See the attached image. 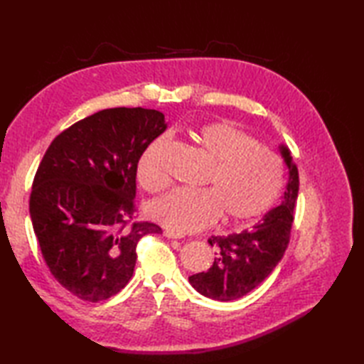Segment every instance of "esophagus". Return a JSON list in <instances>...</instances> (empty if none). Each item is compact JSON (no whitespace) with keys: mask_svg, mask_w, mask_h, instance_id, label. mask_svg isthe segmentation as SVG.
Returning a JSON list of instances; mask_svg holds the SVG:
<instances>
[{"mask_svg":"<svg viewBox=\"0 0 364 364\" xmlns=\"http://www.w3.org/2000/svg\"><path fill=\"white\" fill-rule=\"evenodd\" d=\"M164 236H166L167 239H183V237H184L183 235H178V233H175V231H170V230H166V231H164Z\"/></svg>","mask_w":364,"mask_h":364,"instance_id":"obj_1","label":"esophagus"}]
</instances>
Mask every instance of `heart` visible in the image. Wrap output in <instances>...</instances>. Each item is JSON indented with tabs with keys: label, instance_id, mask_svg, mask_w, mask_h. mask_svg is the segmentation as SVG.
<instances>
[{
	"label": "heart",
	"instance_id": "heart-1",
	"mask_svg": "<svg viewBox=\"0 0 364 364\" xmlns=\"http://www.w3.org/2000/svg\"><path fill=\"white\" fill-rule=\"evenodd\" d=\"M194 141L211 159L202 189L180 188L150 205L151 218L178 233L198 231L222 215L230 225L258 219L280 197L284 168L275 153L227 122H213L192 131ZM167 137L159 136L146 146L137 162V180L150 192L168 186L162 164Z\"/></svg>",
	"mask_w": 364,
	"mask_h": 364
}]
</instances>
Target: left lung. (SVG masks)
<instances>
[{"label":"left lung","instance_id":"8db88e82","mask_svg":"<svg viewBox=\"0 0 364 364\" xmlns=\"http://www.w3.org/2000/svg\"><path fill=\"white\" fill-rule=\"evenodd\" d=\"M280 153L289 170L282 205L270 210L252 230L208 239L218 249V258L205 272L189 277V283L205 297L220 301L241 299L264 282L282 261L291 237L299 170L288 146L280 145Z\"/></svg>","mask_w":364,"mask_h":364}]
</instances>
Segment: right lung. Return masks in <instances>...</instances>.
Returning <instances> with one entry per match:
<instances>
[{"label":"right lung","instance_id":"add662e5","mask_svg":"<svg viewBox=\"0 0 364 364\" xmlns=\"http://www.w3.org/2000/svg\"><path fill=\"white\" fill-rule=\"evenodd\" d=\"M166 128L159 111L112 107L76 122L46 150L29 214L50 272L78 299L120 292L133 277L137 242L162 233L133 219L139 158Z\"/></svg>","mask_w":364,"mask_h":364}]
</instances>
